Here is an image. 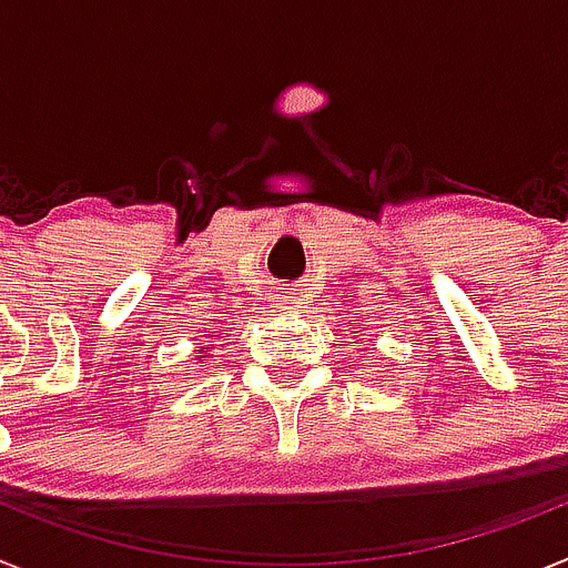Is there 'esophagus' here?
I'll return each mask as SVG.
<instances>
[{
	"mask_svg": "<svg viewBox=\"0 0 568 568\" xmlns=\"http://www.w3.org/2000/svg\"><path fill=\"white\" fill-rule=\"evenodd\" d=\"M278 295H281L278 302L284 304V310L298 307V302H302V290H298V287H281Z\"/></svg>",
	"mask_w": 568,
	"mask_h": 568,
	"instance_id": "1",
	"label": "esophagus"
}]
</instances>
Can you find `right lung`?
<instances>
[{
  "mask_svg": "<svg viewBox=\"0 0 568 568\" xmlns=\"http://www.w3.org/2000/svg\"><path fill=\"white\" fill-rule=\"evenodd\" d=\"M203 351V356H197V362H206V351H210V347H201Z\"/></svg>",
  "mask_w": 568,
  "mask_h": 568,
  "instance_id": "obj_1",
  "label": "right lung"
}]
</instances>
